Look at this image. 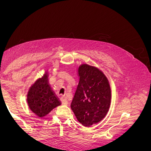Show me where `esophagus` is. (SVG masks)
<instances>
[{"label": "esophagus", "mask_w": 151, "mask_h": 151, "mask_svg": "<svg viewBox=\"0 0 151 151\" xmlns=\"http://www.w3.org/2000/svg\"><path fill=\"white\" fill-rule=\"evenodd\" d=\"M60 101H61L62 104H64V105L68 104V101H67V99L65 98V97H63V96L60 98Z\"/></svg>", "instance_id": "34e87169"}]
</instances>
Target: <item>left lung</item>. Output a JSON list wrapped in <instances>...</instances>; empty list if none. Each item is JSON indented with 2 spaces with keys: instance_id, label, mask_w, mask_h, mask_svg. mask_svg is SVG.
Here are the masks:
<instances>
[{
  "instance_id": "left-lung-1",
  "label": "left lung",
  "mask_w": 151,
  "mask_h": 151,
  "mask_svg": "<svg viewBox=\"0 0 151 151\" xmlns=\"http://www.w3.org/2000/svg\"><path fill=\"white\" fill-rule=\"evenodd\" d=\"M78 74L79 81L71 109L79 122L89 126L106 115L111 103V88L107 78L96 67L81 65Z\"/></svg>"
}]
</instances>
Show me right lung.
<instances>
[{
	"mask_svg": "<svg viewBox=\"0 0 151 151\" xmlns=\"http://www.w3.org/2000/svg\"><path fill=\"white\" fill-rule=\"evenodd\" d=\"M27 100L31 111L39 117L45 116L54 108L61 104V101L50 87L47 74L38 79L31 86Z\"/></svg>",
	"mask_w": 151,
	"mask_h": 151,
	"instance_id": "right-lung-1",
	"label": "right lung"
}]
</instances>
